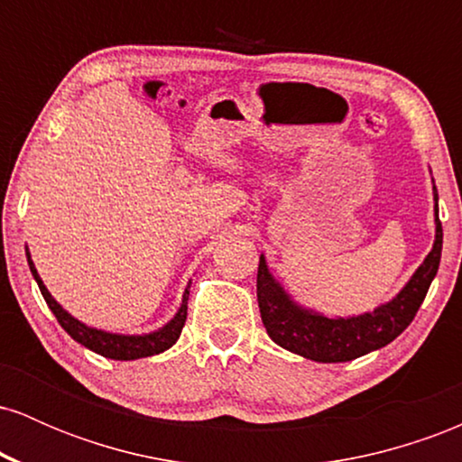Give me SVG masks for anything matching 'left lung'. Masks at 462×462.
<instances>
[{
  "label": "left lung",
  "instance_id": "left-lung-1",
  "mask_svg": "<svg viewBox=\"0 0 462 462\" xmlns=\"http://www.w3.org/2000/svg\"><path fill=\"white\" fill-rule=\"evenodd\" d=\"M434 182V180H432ZM434 190V243L417 272L393 300L374 310L352 317H328L306 309L286 293L261 254L256 278L258 309L273 343L315 363H347L389 346L411 326L419 306L439 272L443 249V227L439 221V193Z\"/></svg>",
  "mask_w": 462,
  "mask_h": 462
}]
</instances>
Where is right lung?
<instances>
[{
    "label": "right lung",
    "mask_w": 462,
    "mask_h": 462,
    "mask_svg": "<svg viewBox=\"0 0 462 462\" xmlns=\"http://www.w3.org/2000/svg\"><path fill=\"white\" fill-rule=\"evenodd\" d=\"M25 256H28L30 272H32V275H34L36 284H39L41 295L45 298L50 310L56 315L58 323L65 328V332L73 338V341H78L79 346L88 347L91 352L102 354L104 358H113V360H136V358L153 356V354H161V352H164V349L171 347L173 343L180 338V332H182L184 321H187V304H189L190 282L187 289H184L182 304H180L178 312L171 317V319L164 323L162 328H158V330L147 332V334H116V332H106V330H97V328L87 326V323L76 319L71 312H67L65 309H62V306L58 304L54 298H51V293L47 291L43 280H41L34 263H32V256H30L28 249H25Z\"/></svg>",
    "instance_id": "add662e5"
}]
</instances>
